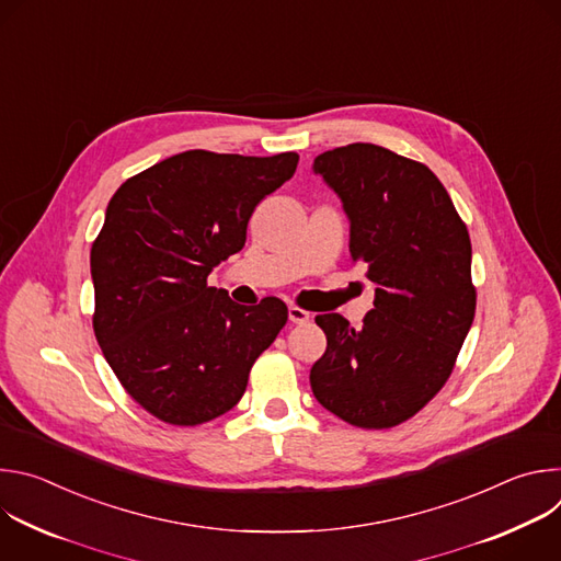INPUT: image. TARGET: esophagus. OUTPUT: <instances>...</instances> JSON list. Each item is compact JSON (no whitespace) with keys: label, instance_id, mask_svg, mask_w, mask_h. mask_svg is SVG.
Listing matches in <instances>:
<instances>
[{"label":"esophagus","instance_id":"obj_1","mask_svg":"<svg viewBox=\"0 0 561 561\" xmlns=\"http://www.w3.org/2000/svg\"><path fill=\"white\" fill-rule=\"evenodd\" d=\"M288 319H290L293 324H306L308 319H310V312L304 310V308H299V306H290V308H288Z\"/></svg>","mask_w":561,"mask_h":561}]
</instances>
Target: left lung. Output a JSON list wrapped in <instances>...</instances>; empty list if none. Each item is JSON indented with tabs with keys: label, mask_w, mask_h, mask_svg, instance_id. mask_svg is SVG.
Listing matches in <instances>:
<instances>
[{
	"label": "left lung",
	"mask_w": 561,
	"mask_h": 561,
	"mask_svg": "<svg viewBox=\"0 0 561 561\" xmlns=\"http://www.w3.org/2000/svg\"><path fill=\"white\" fill-rule=\"evenodd\" d=\"M312 171L340 195L351 221V260L377 286L362 329L317 314L327 353L310 388L359 428L411 420L442 390L474 317L470 237L435 173L375 144L314 157Z\"/></svg>",
	"instance_id": "left-lung-1"
}]
</instances>
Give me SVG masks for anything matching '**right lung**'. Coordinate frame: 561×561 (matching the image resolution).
<instances>
[{
    "label": "right lung",
    "instance_id": "obj_1",
    "mask_svg": "<svg viewBox=\"0 0 561 561\" xmlns=\"http://www.w3.org/2000/svg\"><path fill=\"white\" fill-rule=\"evenodd\" d=\"M297 152L186 150L126 180L91 249L93 329L119 383L152 417L197 426L242 399L288 319L277 297L234 304L210 271L247 244L255 206L293 178Z\"/></svg>",
    "mask_w": 561,
    "mask_h": 561
}]
</instances>
